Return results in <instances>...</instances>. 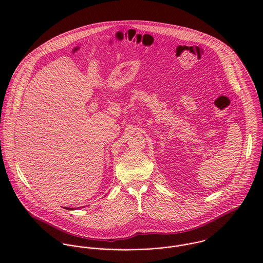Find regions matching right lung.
I'll use <instances>...</instances> for the list:
<instances>
[{"label":"right lung","mask_w":263,"mask_h":263,"mask_svg":"<svg viewBox=\"0 0 263 263\" xmlns=\"http://www.w3.org/2000/svg\"><path fill=\"white\" fill-rule=\"evenodd\" d=\"M66 209H67V208H66ZM67 210H74V209H70V208H68Z\"/></svg>","instance_id":"add662e5"}]
</instances>
